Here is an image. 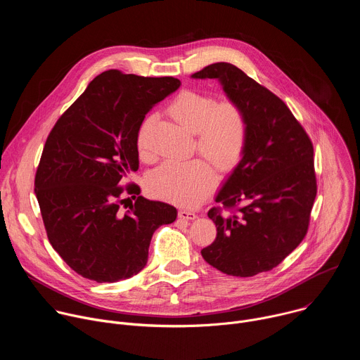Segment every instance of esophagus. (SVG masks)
Segmentation results:
<instances>
[{
  "instance_id": "obj_1",
  "label": "esophagus",
  "mask_w": 360,
  "mask_h": 360,
  "mask_svg": "<svg viewBox=\"0 0 360 360\" xmlns=\"http://www.w3.org/2000/svg\"><path fill=\"white\" fill-rule=\"evenodd\" d=\"M178 217L181 219H184V221H193V219H196V214L193 211H188V210H181Z\"/></svg>"
}]
</instances>
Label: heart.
<instances>
[{
    "label": "heart",
    "mask_w": 360,
    "mask_h": 360,
    "mask_svg": "<svg viewBox=\"0 0 360 360\" xmlns=\"http://www.w3.org/2000/svg\"><path fill=\"white\" fill-rule=\"evenodd\" d=\"M169 115L188 132L196 134V148L219 171L228 172L242 158L248 142V121L233 101L217 102L214 96L182 91L168 107ZM153 117L145 118L138 132V148L145 150V135ZM217 184V172L205 160L167 161L149 179L157 195L184 207H193Z\"/></svg>",
    "instance_id": "obj_1"
}]
</instances>
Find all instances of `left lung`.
Returning <instances> with one entry per match:
<instances>
[{
	"instance_id": "8db88e82",
	"label": "left lung",
	"mask_w": 360,
	"mask_h": 360,
	"mask_svg": "<svg viewBox=\"0 0 360 360\" xmlns=\"http://www.w3.org/2000/svg\"><path fill=\"white\" fill-rule=\"evenodd\" d=\"M217 79L248 121L243 155L215 196L235 215L208 212L217 239L200 250L218 271L248 278L278 266L302 242L316 198L314 146L285 102L229 63L191 75Z\"/></svg>"
}]
</instances>
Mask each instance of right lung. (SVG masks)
Returning <instances> with one entry per match:
<instances>
[{
	"label": "right lung",
	"mask_w": 360,
	"mask_h": 360,
	"mask_svg": "<svg viewBox=\"0 0 360 360\" xmlns=\"http://www.w3.org/2000/svg\"><path fill=\"white\" fill-rule=\"evenodd\" d=\"M172 77L108 70L49 132L35 175V195L49 243L78 275L112 283L141 272L150 238L176 219V208L138 196L125 214L121 181L138 171V132L145 115L175 92ZM132 196L136 185L128 186ZM129 199V198H128Z\"/></svg>",
	"instance_id": "1"
}]
</instances>
